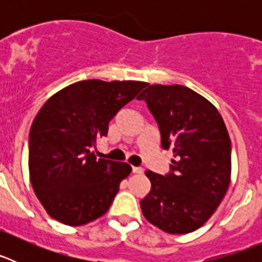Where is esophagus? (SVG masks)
Listing matches in <instances>:
<instances>
[{"mask_svg":"<svg viewBox=\"0 0 262 262\" xmlns=\"http://www.w3.org/2000/svg\"><path fill=\"white\" fill-rule=\"evenodd\" d=\"M133 173H136V174H140V173H143V169L139 168V166H133Z\"/></svg>","mask_w":262,"mask_h":262,"instance_id":"obj_1","label":"esophagus"}]
</instances>
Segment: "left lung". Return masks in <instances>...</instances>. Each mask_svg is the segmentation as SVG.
I'll return each mask as SVG.
<instances>
[{"mask_svg": "<svg viewBox=\"0 0 262 262\" xmlns=\"http://www.w3.org/2000/svg\"><path fill=\"white\" fill-rule=\"evenodd\" d=\"M144 99L157 120L172 172L147 170L151 191L140 202L148 222L164 232L198 230L221 205L231 182V140L214 105L182 85H148Z\"/></svg>", "mask_w": 262, "mask_h": 262, "instance_id": "obj_1", "label": "left lung"}]
</instances>
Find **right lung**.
I'll return each instance as SVG.
<instances>
[{
  "label": "right lung",
  "mask_w": 262,
  "mask_h": 262,
  "mask_svg": "<svg viewBox=\"0 0 262 262\" xmlns=\"http://www.w3.org/2000/svg\"><path fill=\"white\" fill-rule=\"evenodd\" d=\"M143 81L85 80L68 85L41 106L30 129V182L51 217L84 226L110 209L133 168L96 159L92 148L108 122L147 86Z\"/></svg>",
  "instance_id": "1"
}]
</instances>
